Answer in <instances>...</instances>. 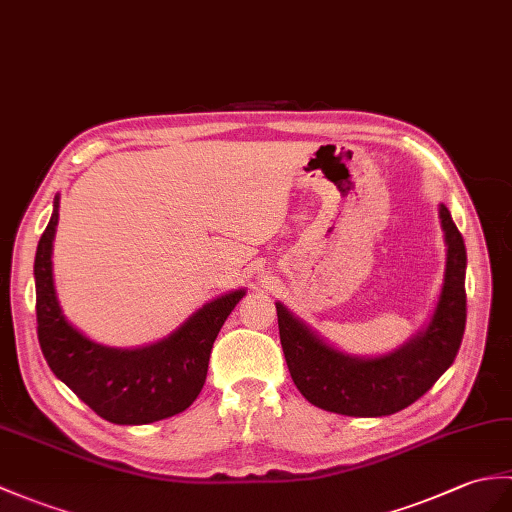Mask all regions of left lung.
<instances>
[{"mask_svg": "<svg viewBox=\"0 0 512 512\" xmlns=\"http://www.w3.org/2000/svg\"><path fill=\"white\" fill-rule=\"evenodd\" d=\"M438 218L447 246L441 294L427 325L390 353H344L275 303L285 362L296 388L314 406L344 417H388L423 397L454 364L467 320V251L445 205L438 207Z\"/></svg>", "mask_w": 512, "mask_h": 512, "instance_id": "1", "label": "left lung"}]
</instances>
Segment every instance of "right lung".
I'll return each mask as SVG.
<instances>
[{"instance_id": "right-lung-1", "label": "right lung", "mask_w": 512, "mask_h": 512, "mask_svg": "<svg viewBox=\"0 0 512 512\" xmlns=\"http://www.w3.org/2000/svg\"><path fill=\"white\" fill-rule=\"evenodd\" d=\"M58 200L56 194L34 257L37 331L47 366L98 417L115 425H146L187 410L205 386L213 340L246 290H231L205 303L172 334L144 347L95 342L69 323L56 296L52 248Z\"/></svg>"}]
</instances>
